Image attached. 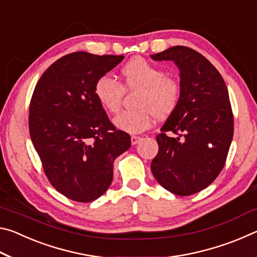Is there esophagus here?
Returning a JSON list of instances; mask_svg holds the SVG:
<instances>
[{
  "label": "esophagus",
  "mask_w": 257,
  "mask_h": 257,
  "mask_svg": "<svg viewBox=\"0 0 257 257\" xmlns=\"http://www.w3.org/2000/svg\"><path fill=\"white\" fill-rule=\"evenodd\" d=\"M141 137H139V136H132V144L133 145H136L137 144V143L139 142V141H141Z\"/></svg>",
  "instance_id": "obj_1"
}]
</instances>
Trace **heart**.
Returning <instances> with one entry per match:
<instances>
[{
  "instance_id": "obj_1",
  "label": "heart",
  "mask_w": 257,
  "mask_h": 257,
  "mask_svg": "<svg viewBox=\"0 0 257 257\" xmlns=\"http://www.w3.org/2000/svg\"><path fill=\"white\" fill-rule=\"evenodd\" d=\"M122 84L110 76L95 82V97L108 113H116L122 104L124 89L138 90L137 110L122 111L115 116V127L129 134L149 129L153 118L164 119L172 114L181 96V85L175 77L165 75L162 68L144 58H135L121 69Z\"/></svg>"
}]
</instances>
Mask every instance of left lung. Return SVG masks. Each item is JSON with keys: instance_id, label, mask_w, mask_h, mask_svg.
<instances>
[{"instance_id": "8db88e82", "label": "left lung", "mask_w": 257, "mask_h": 257, "mask_svg": "<svg viewBox=\"0 0 257 257\" xmlns=\"http://www.w3.org/2000/svg\"><path fill=\"white\" fill-rule=\"evenodd\" d=\"M152 59L175 61L180 70L181 96L156 136L159 152L151 170L163 188L189 196L210 186L227 161L233 136L228 89L215 67L189 47L173 46Z\"/></svg>"}]
</instances>
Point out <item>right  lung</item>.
Listing matches in <instances>:
<instances>
[{
	"mask_svg": "<svg viewBox=\"0 0 257 257\" xmlns=\"http://www.w3.org/2000/svg\"><path fill=\"white\" fill-rule=\"evenodd\" d=\"M122 59L73 52L56 60L34 89L30 138L51 185L72 201L102 196L113 179V162L132 145L94 93L98 78Z\"/></svg>",
	"mask_w": 257,
	"mask_h": 257,
	"instance_id": "1",
	"label": "right lung"
}]
</instances>
